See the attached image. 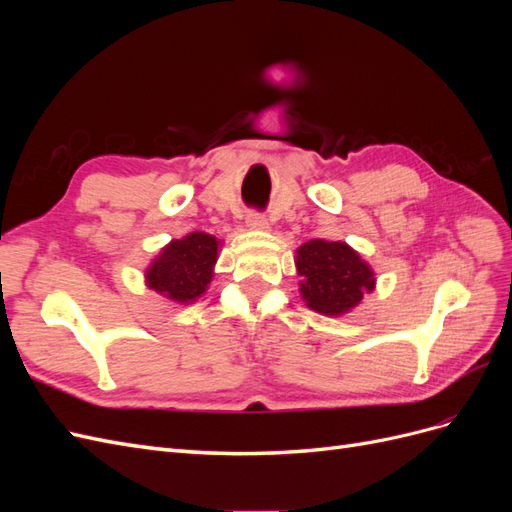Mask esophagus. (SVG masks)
Returning a JSON list of instances; mask_svg holds the SVG:
<instances>
[{
  "instance_id": "34e87169",
  "label": "esophagus",
  "mask_w": 512,
  "mask_h": 512,
  "mask_svg": "<svg viewBox=\"0 0 512 512\" xmlns=\"http://www.w3.org/2000/svg\"><path fill=\"white\" fill-rule=\"evenodd\" d=\"M245 222H247V226H250V228H256V230H265V228H269L267 215L262 213V211H256V209L247 211V218H245Z\"/></svg>"
}]
</instances>
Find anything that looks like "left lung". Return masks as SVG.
Masks as SVG:
<instances>
[{
  "label": "left lung",
  "instance_id": "obj_1",
  "mask_svg": "<svg viewBox=\"0 0 512 512\" xmlns=\"http://www.w3.org/2000/svg\"><path fill=\"white\" fill-rule=\"evenodd\" d=\"M301 294L320 314L339 316L374 290V273L352 247L339 241H307L297 252Z\"/></svg>",
  "mask_w": 512,
  "mask_h": 512
}]
</instances>
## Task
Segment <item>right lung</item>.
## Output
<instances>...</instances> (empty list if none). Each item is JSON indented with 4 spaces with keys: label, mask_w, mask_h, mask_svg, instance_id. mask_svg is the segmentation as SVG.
Returning a JSON list of instances; mask_svg holds the SVG:
<instances>
[{
    "label": "right lung",
    "mask_w": 512,
    "mask_h": 512,
    "mask_svg": "<svg viewBox=\"0 0 512 512\" xmlns=\"http://www.w3.org/2000/svg\"><path fill=\"white\" fill-rule=\"evenodd\" d=\"M215 258H218L215 237L207 232H192L164 247L160 258L153 260L147 271V284L173 301H194L211 282Z\"/></svg>",
    "instance_id": "1"
}]
</instances>
